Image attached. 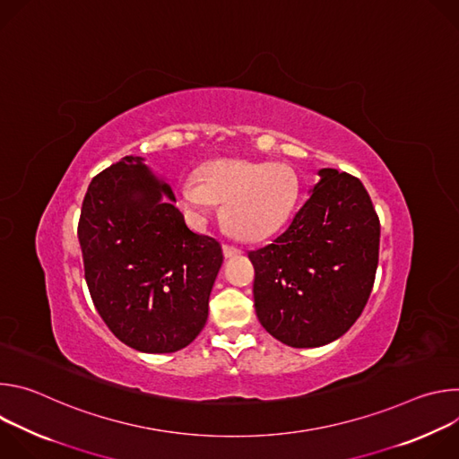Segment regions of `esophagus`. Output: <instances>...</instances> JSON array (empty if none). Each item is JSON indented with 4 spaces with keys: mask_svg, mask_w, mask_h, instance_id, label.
Returning <instances> with one entry per match:
<instances>
[{
    "mask_svg": "<svg viewBox=\"0 0 459 459\" xmlns=\"http://www.w3.org/2000/svg\"><path fill=\"white\" fill-rule=\"evenodd\" d=\"M223 254H225V257H234V255H239V254H241V248L225 243V245H223Z\"/></svg>",
    "mask_w": 459,
    "mask_h": 459,
    "instance_id": "34e87169",
    "label": "esophagus"
}]
</instances>
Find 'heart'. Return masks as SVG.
Listing matches in <instances>:
<instances>
[{"label":"heart","instance_id":"heart-1","mask_svg":"<svg viewBox=\"0 0 459 459\" xmlns=\"http://www.w3.org/2000/svg\"><path fill=\"white\" fill-rule=\"evenodd\" d=\"M178 194L195 221L207 220L216 202L223 204L227 230L239 239L255 241L285 223L298 198V179L283 163L220 160L207 163L198 178H185Z\"/></svg>","mask_w":459,"mask_h":459}]
</instances>
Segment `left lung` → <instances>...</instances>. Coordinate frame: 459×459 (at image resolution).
Here are the masks:
<instances>
[{
  "mask_svg": "<svg viewBox=\"0 0 459 459\" xmlns=\"http://www.w3.org/2000/svg\"><path fill=\"white\" fill-rule=\"evenodd\" d=\"M317 174L289 227L248 250L257 319L296 349L326 345L351 329L368 301L379 255V218L363 183L334 169Z\"/></svg>",
  "mask_w": 459,
  "mask_h": 459,
  "instance_id": "8db88e82",
  "label": "left lung"
}]
</instances>
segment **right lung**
Segmentation results:
<instances>
[{
    "mask_svg": "<svg viewBox=\"0 0 459 459\" xmlns=\"http://www.w3.org/2000/svg\"><path fill=\"white\" fill-rule=\"evenodd\" d=\"M172 202L142 158L125 156L92 178L78 223L94 307L119 342L149 354L202 333L223 264L220 241L192 232Z\"/></svg>",
    "mask_w": 459,
    "mask_h": 459,
    "instance_id": "add662e5",
    "label": "right lung"
}]
</instances>
